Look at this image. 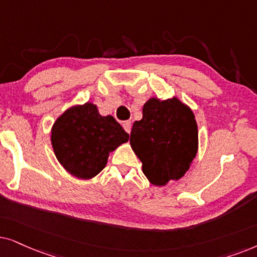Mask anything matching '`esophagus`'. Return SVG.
Wrapping results in <instances>:
<instances>
[{"label":"esophagus","mask_w":257,"mask_h":257,"mask_svg":"<svg viewBox=\"0 0 257 257\" xmlns=\"http://www.w3.org/2000/svg\"><path fill=\"white\" fill-rule=\"evenodd\" d=\"M123 128H124V131L128 133V134H131V132H132V122L131 121L123 122Z\"/></svg>","instance_id":"esophagus-1"}]
</instances>
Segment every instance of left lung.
Returning a JSON list of instances; mask_svg holds the SVG:
<instances>
[{
    "label": "left lung",
    "mask_w": 257,
    "mask_h": 257,
    "mask_svg": "<svg viewBox=\"0 0 257 257\" xmlns=\"http://www.w3.org/2000/svg\"><path fill=\"white\" fill-rule=\"evenodd\" d=\"M135 121L131 146L142 162V172L154 186L180 180L198 148L197 123L191 109L177 97L161 101L152 97Z\"/></svg>",
    "instance_id": "left-lung-1"
}]
</instances>
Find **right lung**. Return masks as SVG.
Here are the masks:
<instances>
[{
  "mask_svg": "<svg viewBox=\"0 0 257 257\" xmlns=\"http://www.w3.org/2000/svg\"><path fill=\"white\" fill-rule=\"evenodd\" d=\"M51 146L61 166L82 180L93 179L107 164L109 153L129 135L111 115L101 116L90 102L67 109L51 128Z\"/></svg>",
  "mask_w": 257,
  "mask_h": 257,
  "instance_id": "obj_1",
  "label": "right lung"
}]
</instances>
